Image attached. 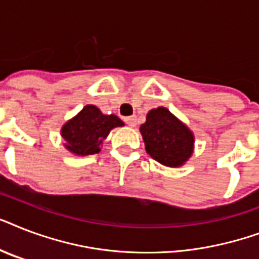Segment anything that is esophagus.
Returning a JSON list of instances; mask_svg holds the SVG:
<instances>
[{
    "mask_svg": "<svg viewBox=\"0 0 259 259\" xmlns=\"http://www.w3.org/2000/svg\"><path fill=\"white\" fill-rule=\"evenodd\" d=\"M125 122L130 126V127H136V125H137V117L132 115V117L125 118Z\"/></svg>",
    "mask_w": 259,
    "mask_h": 259,
    "instance_id": "1",
    "label": "esophagus"
}]
</instances>
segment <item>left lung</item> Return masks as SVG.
<instances>
[{"mask_svg": "<svg viewBox=\"0 0 259 259\" xmlns=\"http://www.w3.org/2000/svg\"><path fill=\"white\" fill-rule=\"evenodd\" d=\"M146 153L162 165L179 168L188 161L195 148L192 130L166 107L152 109L140 126Z\"/></svg>", "mask_w": 259, "mask_h": 259, "instance_id": "obj_1", "label": "left lung"}]
</instances>
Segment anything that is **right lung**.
<instances>
[{"label":"right lung","instance_id":"right-lung-1","mask_svg":"<svg viewBox=\"0 0 259 259\" xmlns=\"http://www.w3.org/2000/svg\"><path fill=\"white\" fill-rule=\"evenodd\" d=\"M123 125L117 115H107L97 106L87 105L62 126L63 145L75 156L99 153L110 132Z\"/></svg>","mask_w":259,"mask_h":259}]
</instances>
